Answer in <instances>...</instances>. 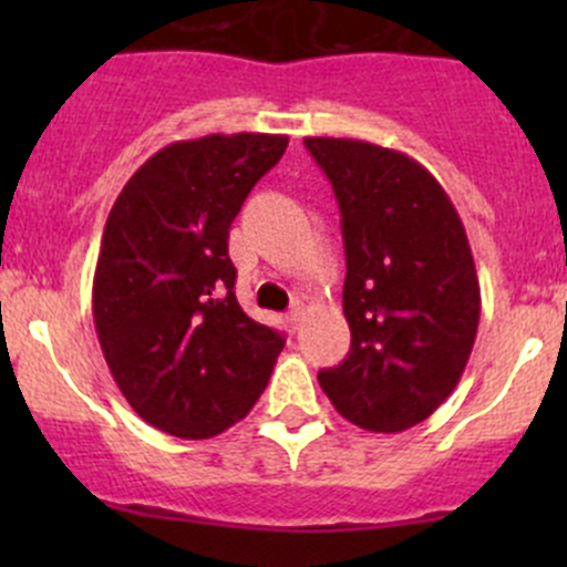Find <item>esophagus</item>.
I'll list each match as a JSON object with an SVG mask.
<instances>
[{"label":"esophagus","mask_w":567,"mask_h":567,"mask_svg":"<svg viewBox=\"0 0 567 567\" xmlns=\"http://www.w3.org/2000/svg\"><path fill=\"white\" fill-rule=\"evenodd\" d=\"M301 320H305V305H299V301H296V305L290 307V312H288L290 329H299Z\"/></svg>","instance_id":"obj_1"}]
</instances>
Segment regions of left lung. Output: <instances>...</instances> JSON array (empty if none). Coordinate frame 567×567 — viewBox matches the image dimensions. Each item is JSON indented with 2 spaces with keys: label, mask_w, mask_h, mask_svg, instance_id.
<instances>
[{
  "label": "left lung",
  "mask_w": 567,
  "mask_h": 567,
  "mask_svg": "<svg viewBox=\"0 0 567 567\" xmlns=\"http://www.w3.org/2000/svg\"><path fill=\"white\" fill-rule=\"evenodd\" d=\"M342 216L351 351L320 390L353 425L409 431L458 386L480 323L463 221L420 162L362 140L307 136Z\"/></svg>",
  "instance_id": "8db88e82"
}]
</instances>
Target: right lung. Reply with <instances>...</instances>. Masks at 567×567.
I'll use <instances>...</instances> for the list:
<instances>
[{
    "mask_svg": "<svg viewBox=\"0 0 567 567\" xmlns=\"http://www.w3.org/2000/svg\"><path fill=\"white\" fill-rule=\"evenodd\" d=\"M282 134H208L162 147L125 183L101 238L93 320L131 409L177 439L249 414L285 337L236 299L227 255L247 194L282 158Z\"/></svg>",
    "mask_w": 567,
    "mask_h": 567,
    "instance_id": "right-lung-1",
    "label": "right lung"
}]
</instances>
